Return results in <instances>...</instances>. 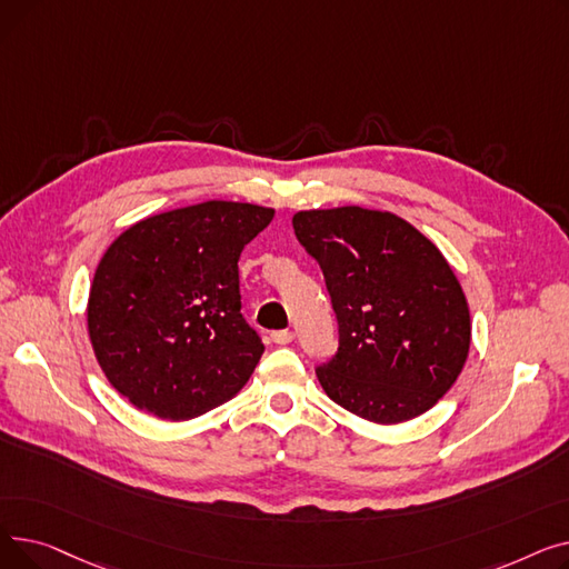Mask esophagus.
<instances>
[{"instance_id": "34e87169", "label": "esophagus", "mask_w": 569, "mask_h": 569, "mask_svg": "<svg viewBox=\"0 0 569 569\" xmlns=\"http://www.w3.org/2000/svg\"><path fill=\"white\" fill-rule=\"evenodd\" d=\"M292 339H295V335L290 330H281V332L272 335V341L279 346H288V343H292Z\"/></svg>"}]
</instances>
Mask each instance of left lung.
Listing matches in <instances>:
<instances>
[{"mask_svg":"<svg viewBox=\"0 0 569 569\" xmlns=\"http://www.w3.org/2000/svg\"><path fill=\"white\" fill-rule=\"evenodd\" d=\"M292 226L339 320V352L316 369L325 395L385 427L431 410L470 348L466 295L440 249L406 219L357 204L302 209Z\"/></svg>","mask_w":569,"mask_h":569,"instance_id":"8db88e82","label":"left lung"}]
</instances>
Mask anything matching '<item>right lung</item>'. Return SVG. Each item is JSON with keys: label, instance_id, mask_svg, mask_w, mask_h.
<instances>
[{"label": "right lung", "instance_id": "add662e5", "mask_svg": "<svg viewBox=\"0 0 569 569\" xmlns=\"http://www.w3.org/2000/svg\"><path fill=\"white\" fill-rule=\"evenodd\" d=\"M272 219V207L207 200L147 217L106 249L87 335L131 406L184 422L247 385L264 346L239 313L237 260Z\"/></svg>", "mask_w": 569, "mask_h": 569}]
</instances>
